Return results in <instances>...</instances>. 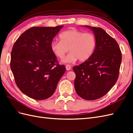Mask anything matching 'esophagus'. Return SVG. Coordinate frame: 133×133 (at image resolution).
I'll return each mask as SVG.
<instances>
[{"label":"esophagus","instance_id":"obj_1","mask_svg":"<svg viewBox=\"0 0 133 133\" xmlns=\"http://www.w3.org/2000/svg\"><path fill=\"white\" fill-rule=\"evenodd\" d=\"M66 70L67 71H69L71 69V67L70 65H69V64H67V65L66 66Z\"/></svg>","mask_w":133,"mask_h":133}]
</instances>
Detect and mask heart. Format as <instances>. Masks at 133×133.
Instances as JSON below:
<instances>
[{"label": "heart", "instance_id": "heart-1", "mask_svg": "<svg viewBox=\"0 0 133 133\" xmlns=\"http://www.w3.org/2000/svg\"><path fill=\"white\" fill-rule=\"evenodd\" d=\"M59 37L61 41L52 42L50 49L60 58L69 49L70 53L62 60V62L72 63L77 59L85 62L92 56L96 49L97 39L92 33L72 29L61 33Z\"/></svg>", "mask_w": 133, "mask_h": 133}]
</instances>
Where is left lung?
Masks as SVG:
<instances>
[{
    "label": "left lung",
    "instance_id": "left-lung-1",
    "mask_svg": "<svg viewBox=\"0 0 133 133\" xmlns=\"http://www.w3.org/2000/svg\"><path fill=\"white\" fill-rule=\"evenodd\" d=\"M84 26L93 32L97 45L89 59L73 67L74 86L78 96L93 101L104 96L116 83L122 57L116 41L103 29Z\"/></svg>",
    "mask_w": 133,
    "mask_h": 133
}]
</instances>
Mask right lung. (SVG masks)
Here are the masks:
<instances>
[{
    "instance_id": "obj_1",
    "label": "right lung",
    "mask_w": 133,
    "mask_h": 133,
    "mask_svg": "<svg viewBox=\"0 0 133 133\" xmlns=\"http://www.w3.org/2000/svg\"><path fill=\"white\" fill-rule=\"evenodd\" d=\"M63 26L33 27L16 40L11 54V69L17 86L36 100L49 98L66 71L57 64L50 43Z\"/></svg>"
}]
</instances>
